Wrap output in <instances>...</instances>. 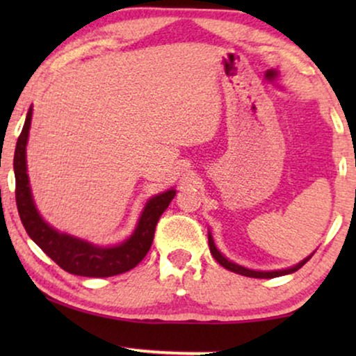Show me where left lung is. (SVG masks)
I'll list each match as a JSON object with an SVG mask.
<instances>
[{
	"label": "left lung",
	"mask_w": 356,
	"mask_h": 356,
	"mask_svg": "<svg viewBox=\"0 0 356 356\" xmlns=\"http://www.w3.org/2000/svg\"><path fill=\"white\" fill-rule=\"evenodd\" d=\"M209 246H211V252L212 256L216 257V261L218 264L225 267V269L235 272V274H240V275H245V277H254V279H274V277H280V275H286V274H291V272H296L300 269V267H303L306 262L311 259V256L314 254H309L308 257H305L303 261H300L298 264L291 266V267H286V269H279V270H252V269H248V267H243L240 264H236V262H233L228 259L222 254L220 251L217 250L216 243H213V238H212V233L209 232Z\"/></svg>",
	"instance_id": "obj_1"
}]
</instances>
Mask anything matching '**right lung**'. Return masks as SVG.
<instances>
[{
    "label": "right lung",
    "instance_id": "right-lung-1",
    "mask_svg": "<svg viewBox=\"0 0 356 356\" xmlns=\"http://www.w3.org/2000/svg\"><path fill=\"white\" fill-rule=\"evenodd\" d=\"M32 106L27 111L26 123L19 136L14 152V177H16V204L27 235L38 248L51 257L61 269L82 277H111L128 272L144 259L154 241L155 225L172 202L177 189L155 194L145 202L134 232L123 243L115 246H100L74 235L58 232L43 220L33 201L27 175V140L32 123Z\"/></svg>",
    "mask_w": 356,
    "mask_h": 356
}]
</instances>
